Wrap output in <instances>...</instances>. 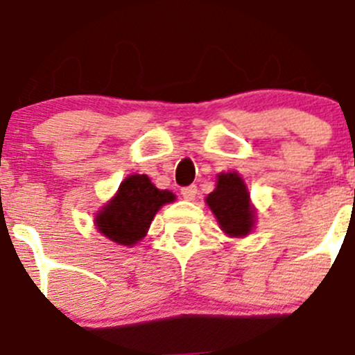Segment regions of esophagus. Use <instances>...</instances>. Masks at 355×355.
Listing matches in <instances>:
<instances>
[{
    "mask_svg": "<svg viewBox=\"0 0 355 355\" xmlns=\"http://www.w3.org/2000/svg\"><path fill=\"white\" fill-rule=\"evenodd\" d=\"M196 194H198V187H196V185H189V187L182 189V196H184V199H187V201H194Z\"/></svg>",
    "mask_w": 355,
    "mask_h": 355,
    "instance_id": "obj_1",
    "label": "esophagus"
}]
</instances>
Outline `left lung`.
<instances>
[{"instance_id":"obj_1","label":"left lung","mask_w":355,"mask_h":355,"mask_svg":"<svg viewBox=\"0 0 355 355\" xmlns=\"http://www.w3.org/2000/svg\"><path fill=\"white\" fill-rule=\"evenodd\" d=\"M206 205L227 236L243 237L253 229L257 213L250 202V192L241 175L220 173L215 191L206 198Z\"/></svg>"}]
</instances>
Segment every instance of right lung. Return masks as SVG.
Instances as JSON below:
<instances>
[{"label":"right lung","instance_id":"1","mask_svg":"<svg viewBox=\"0 0 355 355\" xmlns=\"http://www.w3.org/2000/svg\"><path fill=\"white\" fill-rule=\"evenodd\" d=\"M175 194L161 191L147 175H130L119 185L114 198L97 213L98 232L121 246H135L149 230L150 222Z\"/></svg>","mask_w":355,"mask_h":355}]
</instances>
